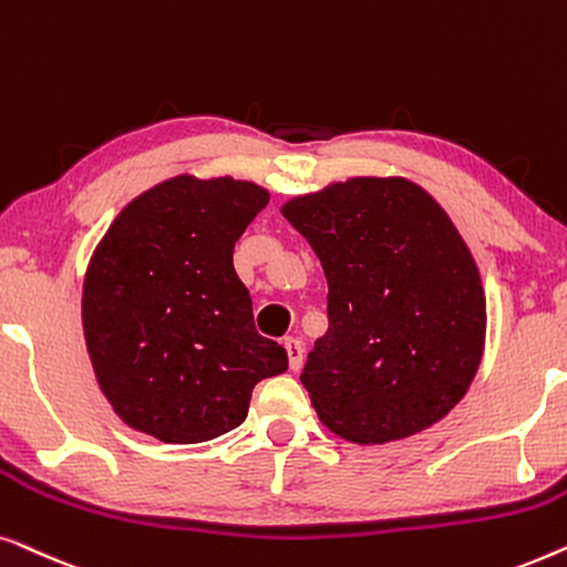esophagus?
<instances>
[{
  "label": "esophagus",
  "mask_w": 567,
  "mask_h": 567,
  "mask_svg": "<svg viewBox=\"0 0 567 567\" xmlns=\"http://www.w3.org/2000/svg\"><path fill=\"white\" fill-rule=\"evenodd\" d=\"M285 349H287V360H290V370L298 372L302 367V344L298 339H285Z\"/></svg>",
  "instance_id": "obj_1"
}]
</instances>
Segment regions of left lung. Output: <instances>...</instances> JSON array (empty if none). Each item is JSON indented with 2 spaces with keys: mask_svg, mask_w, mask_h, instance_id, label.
<instances>
[{
  "mask_svg": "<svg viewBox=\"0 0 567 567\" xmlns=\"http://www.w3.org/2000/svg\"><path fill=\"white\" fill-rule=\"evenodd\" d=\"M282 215L329 282V331L300 374L318 419L357 444L444 419L481 364L485 295L440 203L409 179L357 177Z\"/></svg>",
  "mask_w": 567,
  "mask_h": 567,
  "instance_id": "left-lung-1",
  "label": "left lung"
}]
</instances>
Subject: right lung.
<instances>
[{"instance_id":"add662e5","label":"right lung","mask_w":567,"mask_h":567,"mask_svg":"<svg viewBox=\"0 0 567 567\" xmlns=\"http://www.w3.org/2000/svg\"><path fill=\"white\" fill-rule=\"evenodd\" d=\"M269 195L230 177L166 179L125 207L90 261L86 352L127 426L197 444L236 429L251 390L287 370L254 326L234 246Z\"/></svg>"}]
</instances>
